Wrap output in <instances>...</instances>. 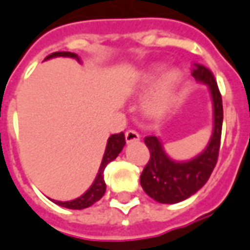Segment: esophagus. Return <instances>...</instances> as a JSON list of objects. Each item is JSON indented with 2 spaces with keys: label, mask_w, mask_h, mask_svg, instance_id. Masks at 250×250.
<instances>
[{
  "label": "esophagus",
  "mask_w": 250,
  "mask_h": 250,
  "mask_svg": "<svg viewBox=\"0 0 250 250\" xmlns=\"http://www.w3.org/2000/svg\"><path fill=\"white\" fill-rule=\"evenodd\" d=\"M125 139H126V141H128V143L137 141V140H140V134L137 133L136 130H133V129H129V130H126V132H125Z\"/></svg>",
  "instance_id": "esophagus-1"
}]
</instances>
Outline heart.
Instances as JSON below:
<instances>
[{"label": "heart", "instance_id": "heart-1", "mask_svg": "<svg viewBox=\"0 0 250 250\" xmlns=\"http://www.w3.org/2000/svg\"><path fill=\"white\" fill-rule=\"evenodd\" d=\"M162 71V67H155V68H150L149 71L145 72L141 78V87H152L157 82V79L160 78ZM179 78H180V75L176 71H169L166 77L163 78V81L160 82L159 87L155 91V94L152 95L149 104H148V107L152 113H162L172 102Z\"/></svg>", "mask_w": 250, "mask_h": 250}]
</instances>
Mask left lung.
Listing matches in <instances>:
<instances>
[{"mask_svg": "<svg viewBox=\"0 0 250 250\" xmlns=\"http://www.w3.org/2000/svg\"><path fill=\"white\" fill-rule=\"evenodd\" d=\"M191 74L210 87L214 104V132L205 152L187 163L172 162L164 153L157 137H145L150 157L140 176V183L150 198L160 203H178L194 195L208 180L218 162L224 121L222 97L213 72L207 67L194 63Z\"/></svg>", "mask_w": 250, "mask_h": 250, "instance_id": "obj_1", "label": "left lung"}]
</instances>
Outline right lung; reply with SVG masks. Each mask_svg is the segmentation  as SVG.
Masks as SVG:
<instances>
[{
	"label": "right lung",
	"instance_id": "obj_1",
	"mask_svg": "<svg viewBox=\"0 0 250 250\" xmlns=\"http://www.w3.org/2000/svg\"><path fill=\"white\" fill-rule=\"evenodd\" d=\"M55 56H70V58H77L78 56L72 52H54V54L48 55L45 59H49V58H55ZM125 145V136L124 133H116L111 134L109 140H107V145H106L105 155H104V159H102V164H101L100 171H98V175L94 180V183L91 185V187L88 188L82 196H79L77 199L70 202H58L54 201L56 205L59 206L67 207V208H75V210H81V208H86V207L91 206L95 202H98L104 196L106 191V185H105V179H104V171H105L106 166L110 162H113L118 153L121 152L122 148Z\"/></svg>",
	"mask_w": 250,
	"mask_h": 250
}]
</instances>
